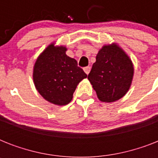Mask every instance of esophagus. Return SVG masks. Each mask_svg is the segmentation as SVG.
Returning <instances> with one entry per match:
<instances>
[{"mask_svg": "<svg viewBox=\"0 0 158 158\" xmlns=\"http://www.w3.org/2000/svg\"><path fill=\"white\" fill-rule=\"evenodd\" d=\"M90 69H91V67H90V66H87V67H85V68H84V72H85L87 74H89V72H90Z\"/></svg>", "mask_w": 158, "mask_h": 158, "instance_id": "obj_1", "label": "esophagus"}]
</instances>
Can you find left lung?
Returning <instances> with one entry per match:
<instances>
[{
	"label": "left lung",
	"mask_w": 158,
	"mask_h": 158,
	"mask_svg": "<svg viewBox=\"0 0 158 158\" xmlns=\"http://www.w3.org/2000/svg\"><path fill=\"white\" fill-rule=\"evenodd\" d=\"M134 73L130 57L117 43H112L99 50L88 79L100 101L113 102L130 90Z\"/></svg>",
	"instance_id": "obj_1"
}]
</instances>
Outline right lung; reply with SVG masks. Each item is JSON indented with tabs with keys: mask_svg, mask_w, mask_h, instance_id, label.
<instances>
[{
	"mask_svg": "<svg viewBox=\"0 0 158 158\" xmlns=\"http://www.w3.org/2000/svg\"><path fill=\"white\" fill-rule=\"evenodd\" d=\"M67 48L55 42L41 52L33 65V79L43 98L57 106L71 102L78 84L87 74L78 66L76 60L66 55Z\"/></svg>",
	"mask_w": 158,
	"mask_h": 158,
	"instance_id": "obj_1",
	"label": "right lung"
}]
</instances>
